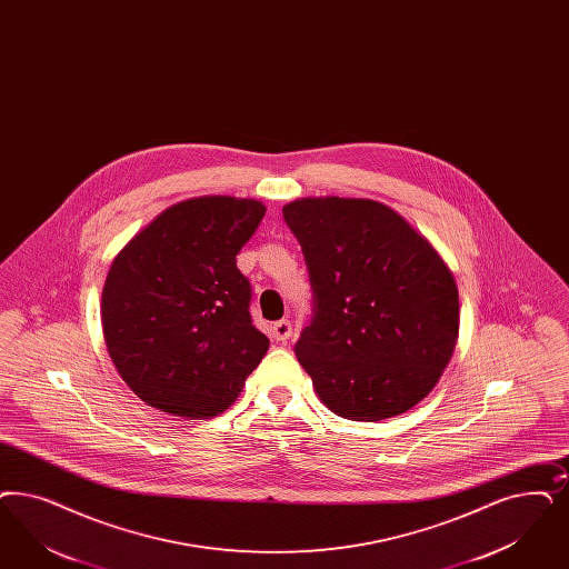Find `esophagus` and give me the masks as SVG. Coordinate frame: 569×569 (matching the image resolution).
Here are the masks:
<instances>
[{
  "mask_svg": "<svg viewBox=\"0 0 569 569\" xmlns=\"http://www.w3.org/2000/svg\"><path fill=\"white\" fill-rule=\"evenodd\" d=\"M271 336H273V340L277 342H288L290 340V336H292V323L288 321V319H279V321H274L273 326H271Z\"/></svg>",
  "mask_w": 569,
  "mask_h": 569,
  "instance_id": "34e87169",
  "label": "esophagus"
}]
</instances>
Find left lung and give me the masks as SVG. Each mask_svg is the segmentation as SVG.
Instances as JSON below:
<instances>
[{
    "mask_svg": "<svg viewBox=\"0 0 569 569\" xmlns=\"http://www.w3.org/2000/svg\"><path fill=\"white\" fill-rule=\"evenodd\" d=\"M313 288L296 357L319 399L355 422L408 412L439 382L460 307L446 260L373 199L302 197L283 206Z\"/></svg>",
    "mask_w": 569,
    "mask_h": 569,
    "instance_id": "8db88e82",
    "label": "left lung"
}]
</instances>
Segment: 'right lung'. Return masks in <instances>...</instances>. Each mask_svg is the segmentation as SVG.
Here are the masks:
<instances>
[{
	"instance_id": "1",
	"label": "right lung",
	"mask_w": 569,
	"mask_h": 569,
	"mask_svg": "<svg viewBox=\"0 0 569 569\" xmlns=\"http://www.w3.org/2000/svg\"><path fill=\"white\" fill-rule=\"evenodd\" d=\"M267 208L203 196L170 206L119 252L102 288V333L119 376L159 412H224L267 355L237 254Z\"/></svg>"
}]
</instances>
